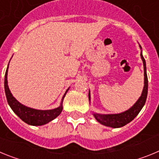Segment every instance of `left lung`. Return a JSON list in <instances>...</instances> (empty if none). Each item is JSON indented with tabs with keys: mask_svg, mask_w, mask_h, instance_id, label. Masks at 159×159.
Masks as SVG:
<instances>
[{
	"mask_svg": "<svg viewBox=\"0 0 159 159\" xmlns=\"http://www.w3.org/2000/svg\"><path fill=\"white\" fill-rule=\"evenodd\" d=\"M140 48L142 49L141 46L139 45ZM141 58L143 63V67H144V87H143V92H142L141 96L138 99L137 102L134 103L130 109L124 112L119 114H111V115H101V114L94 113L93 116L95 118L97 121L101 124L104 125L106 127H113V128H119L122 127L125 125H127L130 122H131L138 114L139 113L142 108L145 104L146 100L147 97V92H148V79L147 75V67H146V61L144 57H143L141 52ZM88 99L89 101L91 100V96H90V91L88 94Z\"/></svg>",
	"mask_w": 159,
	"mask_h": 159,
	"instance_id": "left-lung-1",
	"label": "left lung"
}]
</instances>
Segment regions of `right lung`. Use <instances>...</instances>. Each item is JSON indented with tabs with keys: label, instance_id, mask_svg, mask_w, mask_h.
<instances>
[{
	"label": "right lung",
	"instance_id": "obj_1",
	"mask_svg": "<svg viewBox=\"0 0 159 159\" xmlns=\"http://www.w3.org/2000/svg\"><path fill=\"white\" fill-rule=\"evenodd\" d=\"M8 67L6 69L5 75V95H6L7 101H8V105L12 108L14 113L16 114V116L22 119L25 123H26L29 125L32 126H41L44 125L46 123H49L50 121L53 120L54 119L60 116L63 110V100L64 98L65 97L66 93L67 92L68 89L64 93V96L62 98V101L60 103V107L57 108H55L52 110H36L33 108L28 107L25 105L21 104L20 102H18L11 93L10 90L8 88V80H7V75H8Z\"/></svg>",
	"mask_w": 159,
	"mask_h": 159
}]
</instances>
